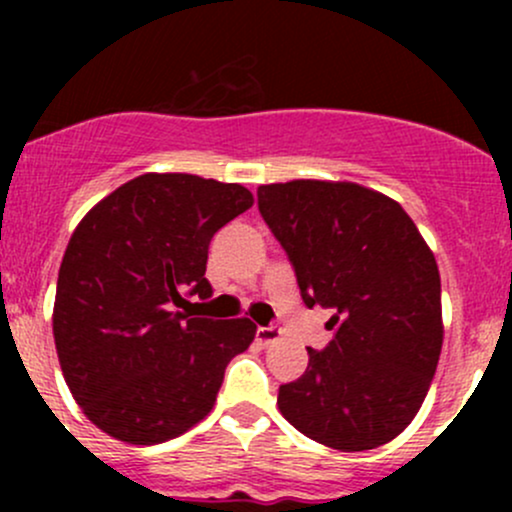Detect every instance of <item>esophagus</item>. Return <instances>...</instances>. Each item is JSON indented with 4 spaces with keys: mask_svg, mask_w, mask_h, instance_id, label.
I'll list each match as a JSON object with an SVG mask.
<instances>
[{
    "mask_svg": "<svg viewBox=\"0 0 512 512\" xmlns=\"http://www.w3.org/2000/svg\"><path fill=\"white\" fill-rule=\"evenodd\" d=\"M255 337H257V342H260V346H272L274 342H279L281 330H279V327H274V325H269V327H257Z\"/></svg>",
    "mask_w": 512,
    "mask_h": 512,
    "instance_id": "1",
    "label": "esophagus"
}]
</instances>
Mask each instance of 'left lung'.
Returning a JSON list of instances; mask_svg holds the SVG:
<instances>
[{"mask_svg": "<svg viewBox=\"0 0 512 512\" xmlns=\"http://www.w3.org/2000/svg\"><path fill=\"white\" fill-rule=\"evenodd\" d=\"M257 207L286 250L308 308H330L332 342L279 387V411L342 452L390 443L424 404L443 346L440 274L395 199L330 180L257 187Z\"/></svg>", "mask_w": 512, "mask_h": 512, "instance_id": "left-lung-1", "label": "left lung"}]
</instances>
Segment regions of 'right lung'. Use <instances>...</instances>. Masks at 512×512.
Here are the masks:
<instances>
[{"label":"right lung","mask_w":512,"mask_h":512,"mask_svg":"<svg viewBox=\"0 0 512 512\" xmlns=\"http://www.w3.org/2000/svg\"><path fill=\"white\" fill-rule=\"evenodd\" d=\"M252 202L238 182L144 173L76 226L57 276L52 334L76 404L108 436L156 445L214 407L228 361L248 349L257 325L185 308L195 305L190 296L211 298V238Z\"/></svg>","instance_id":"1"}]
</instances>
